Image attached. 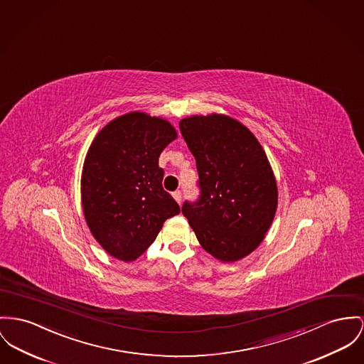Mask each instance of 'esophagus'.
Returning a JSON list of instances; mask_svg holds the SVG:
<instances>
[{"instance_id": "34e87169", "label": "esophagus", "mask_w": 364, "mask_h": 364, "mask_svg": "<svg viewBox=\"0 0 364 364\" xmlns=\"http://www.w3.org/2000/svg\"><path fill=\"white\" fill-rule=\"evenodd\" d=\"M172 196H173V198L176 200V203H178V204H181V203H182V192H181V191H176V192H173Z\"/></svg>"}]
</instances>
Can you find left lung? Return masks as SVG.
<instances>
[{
    "label": "left lung",
    "mask_w": 364,
    "mask_h": 364,
    "mask_svg": "<svg viewBox=\"0 0 364 364\" xmlns=\"http://www.w3.org/2000/svg\"><path fill=\"white\" fill-rule=\"evenodd\" d=\"M179 129L196 159L200 188L182 214L207 252L222 262L239 261L264 240L276 214L277 185L267 154L229 116H192Z\"/></svg>",
    "instance_id": "obj_1"
}]
</instances>
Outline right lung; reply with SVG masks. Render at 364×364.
I'll list each match as a JSON object with an SVG mask.
<instances>
[{"label":"right lung","mask_w":364,"mask_h":364,"mask_svg":"<svg viewBox=\"0 0 364 364\" xmlns=\"http://www.w3.org/2000/svg\"><path fill=\"white\" fill-rule=\"evenodd\" d=\"M176 139L170 122L131 112L103 127L90 146L81 175V201L97 242L125 262L141 257L166 219L181 213L163 189L161 151Z\"/></svg>","instance_id":"obj_1"}]
</instances>
